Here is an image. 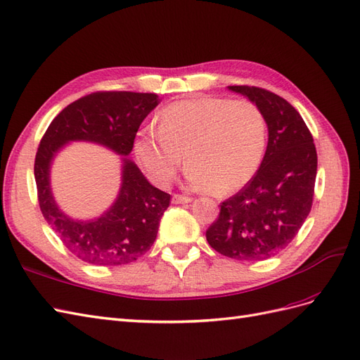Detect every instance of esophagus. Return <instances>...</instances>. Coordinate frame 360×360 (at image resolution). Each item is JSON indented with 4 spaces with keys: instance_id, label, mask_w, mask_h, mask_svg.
Returning a JSON list of instances; mask_svg holds the SVG:
<instances>
[{
    "instance_id": "obj_1",
    "label": "esophagus",
    "mask_w": 360,
    "mask_h": 360,
    "mask_svg": "<svg viewBox=\"0 0 360 360\" xmlns=\"http://www.w3.org/2000/svg\"><path fill=\"white\" fill-rule=\"evenodd\" d=\"M172 200H173V203H190L191 198L182 196V194H174V196L172 198Z\"/></svg>"
}]
</instances>
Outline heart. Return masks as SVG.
Segmentation results:
<instances>
[{
    "mask_svg": "<svg viewBox=\"0 0 360 360\" xmlns=\"http://www.w3.org/2000/svg\"><path fill=\"white\" fill-rule=\"evenodd\" d=\"M265 145L266 122L255 104L202 96L161 110L160 127L139 129L134 153L158 186H169L176 176L184 153L191 187L229 193L258 170Z\"/></svg>",
    "mask_w": 360,
    "mask_h": 360,
    "instance_id": "b5f03b06",
    "label": "heart"
}]
</instances>
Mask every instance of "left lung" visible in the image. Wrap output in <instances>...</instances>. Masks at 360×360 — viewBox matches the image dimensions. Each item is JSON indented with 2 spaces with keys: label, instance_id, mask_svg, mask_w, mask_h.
<instances>
[{
  "label": "left lung",
  "instance_id": "1",
  "mask_svg": "<svg viewBox=\"0 0 360 360\" xmlns=\"http://www.w3.org/2000/svg\"><path fill=\"white\" fill-rule=\"evenodd\" d=\"M228 89L262 111L269 143L250 182L220 205L207 240L228 258L264 261L292 241L311 212L316 150L304 120L288 101L259 87Z\"/></svg>",
  "mask_w": 360,
  "mask_h": 360
}]
</instances>
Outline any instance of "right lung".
Here are the masks:
<instances>
[{"label": "right lung", "instance_id": "right-lung-1", "mask_svg": "<svg viewBox=\"0 0 360 360\" xmlns=\"http://www.w3.org/2000/svg\"><path fill=\"white\" fill-rule=\"evenodd\" d=\"M158 104L155 94L98 91L61 110L40 140L34 161L40 211L81 261L101 266L129 264L145 255L157 238L170 194L153 187L128 155L141 122ZM70 141L95 142L122 155L118 198L99 218H70L59 210L50 190V166Z\"/></svg>", "mask_w": 360, "mask_h": 360}]
</instances>
